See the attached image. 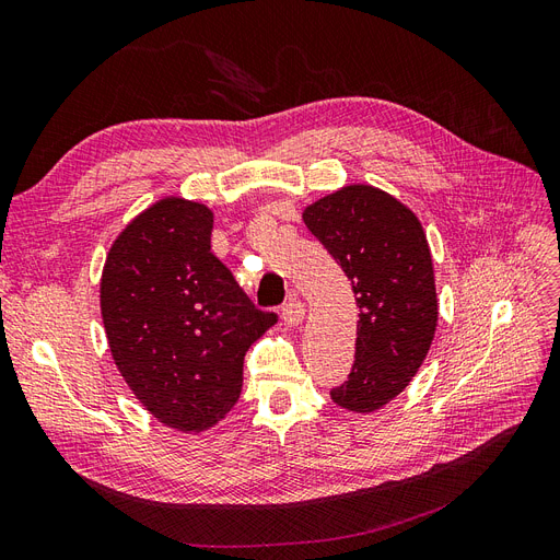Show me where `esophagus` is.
Returning a JSON list of instances; mask_svg holds the SVG:
<instances>
[{
	"label": "esophagus",
	"instance_id": "1",
	"mask_svg": "<svg viewBox=\"0 0 560 560\" xmlns=\"http://www.w3.org/2000/svg\"><path fill=\"white\" fill-rule=\"evenodd\" d=\"M304 314H306L304 304H302L298 298H293V300H288V302L283 304V308H281V320H283V325H288V327H298V325H302Z\"/></svg>",
	"mask_w": 560,
	"mask_h": 560
}]
</instances>
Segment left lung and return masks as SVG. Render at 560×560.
I'll use <instances>...</instances> for the list:
<instances>
[{"label": "left lung", "mask_w": 560, "mask_h": 560, "mask_svg": "<svg viewBox=\"0 0 560 560\" xmlns=\"http://www.w3.org/2000/svg\"><path fill=\"white\" fill-rule=\"evenodd\" d=\"M353 283L360 306L355 364L329 397L346 410L374 412L408 387L439 323L436 281L420 219L371 184H350L302 212Z\"/></svg>", "instance_id": "8db88e82"}]
</instances>
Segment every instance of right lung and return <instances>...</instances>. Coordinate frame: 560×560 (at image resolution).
Instances as JSON below:
<instances>
[{
  "mask_svg": "<svg viewBox=\"0 0 560 560\" xmlns=\"http://www.w3.org/2000/svg\"><path fill=\"white\" fill-rule=\"evenodd\" d=\"M212 225L207 205L165 196L124 225L101 275V318L124 383L184 433L228 416L246 350L277 323L210 252Z\"/></svg>",
  "mask_w": 560,
  "mask_h": 560,
  "instance_id": "add662e5",
  "label": "right lung"
}]
</instances>
